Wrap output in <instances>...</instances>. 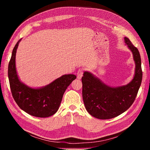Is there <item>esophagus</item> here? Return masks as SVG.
<instances>
[{
	"mask_svg": "<svg viewBox=\"0 0 150 150\" xmlns=\"http://www.w3.org/2000/svg\"><path fill=\"white\" fill-rule=\"evenodd\" d=\"M83 74V68H80L79 69H78V73H77V78H78V79H81V78H82Z\"/></svg>",
	"mask_w": 150,
	"mask_h": 150,
	"instance_id": "obj_1",
	"label": "esophagus"
}]
</instances>
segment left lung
Listing matches in <instances>:
<instances>
[{
    "instance_id": "obj_1",
    "label": "left lung",
    "mask_w": 150,
    "mask_h": 150,
    "mask_svg": "<svg viewBox=\"0 0 150 150\" xmlns=\"http://www.w3.org/2000/svg\"><path fill=\"white\" fill-rule=\"evenodd\" d=\"M125 42L133 53L136 65L134 76L129 84L110 87L87 71L82 77L83 99L86 109L98 119L108 120L119 116L132 105L137 96L143 76L140 54L128 38H125Z\"/></svg>"
}]
</instances>
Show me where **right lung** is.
<instances>
[{"label":"right lung","instance_id":"1","mask_svg":"<svg viewBox=\"0 0 150 150\" xmlns=\"http://www.w3.org/2000/svg\"><path fill=\"white\" fill-rule=\"evenodd\" d=\"M21 39L13 47L8 66V77L12 96L19 108L30 115L39 117L51 116L57 111L67 88L76 78L65 74L41 88L34 89L21 83L16 68V51Z\"/></svg>","mask_w":150,"mask_h":150}]
</instances>
